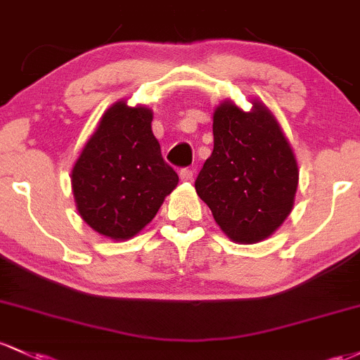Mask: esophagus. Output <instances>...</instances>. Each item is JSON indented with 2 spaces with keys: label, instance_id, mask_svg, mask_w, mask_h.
I'll return each mask as SVG.
<instances>
[{
  "label": "esophagus",
  "instance_id": "obj_1",
  "mask_svg": "<svg viewBox=\"0 0 360 360\" xmlns=\"http://www.w3.org/2000/svg\"><path fill=\"white\" fill-rule=\"evenodd\" d=\"M179 177L183 181H191L193 179V171L191 169H188V167H184V169H181L179 171Z\"/></svg>",
  "mask_w": 360,
  "mask_h": 360
}]
</instances>
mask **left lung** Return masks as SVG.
I'll return each instance as SVG.
<instances>
[{"label": "left lung", "mask_w": 360, "mask_h": 360, "mask_svg": "<svg viewBox=\"0 0 360 360\" xmlns=\"http://www.w3.org/2000/svg\"><path fill=\"white\" fill-rule=\"evenodd\" d=\"M299 171L275 116L256 102L244 112L224 102L213 114V152L195 181L196 193L236 243H258L289 217Z\"/></svg>", "instance_id": "left-lung-1"}]
</instances>
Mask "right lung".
<instances>
[{"mask_svg": "<svg viewBox=\"0 0 360 360\" xmlns=\"http://www.w3.org/2000/svg\"><path fill=\"white\" fill-rule=\"evenodd\" d=\"M152 117L147 108L114 104L71 172L82 219L105 238H133L177 186L179 177L152 133Z\"/></svg>", "mask_w": 360, "mask_h": 360, "instance_id": "obj_1", "label": "right lung"}]
</instances>
